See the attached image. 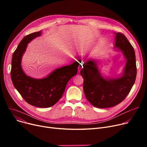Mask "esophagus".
Returning <instances> with one entry per match:
<instances>
[{
	"instance_id": "34e87169",
	"label": "esophagus",
	"mask_w": 147,
	"mask_h": 147,
	"mask_svg": "<svg viewBox=\"0 0 147 147\" xmlns=\"http://www.w3.org/2000/svg\"><path fill=\"white\" fill-rule=\"evenodd\" d=\"M79 71H80V68H79Z\"/></svg>"
}]
</instances>
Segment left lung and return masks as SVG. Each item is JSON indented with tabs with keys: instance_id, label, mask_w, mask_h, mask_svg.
I'll return each instance as SVG.
<instances>
[{
	"instance_id": "1",
	"label": "left lung",
	"mask_w": 147,
	"mask_h": 147,
	"mask_svg": "<svg viewBox=\"0 0 147 147\" xmlns=\"http://www.w3.org/2000/svg\"><path fill=\"white\" fill-rule=\"evenodd\" d=\"M114 34L115 51L121 52L126 59L121 75L113 78H104L99 70L98 59L93 58L84 62L80 71L86 99L92 105L100 109L114 107L122 102L129 94L136 79L134 49L124 34Z\"/></svg>"
}]
</instances>
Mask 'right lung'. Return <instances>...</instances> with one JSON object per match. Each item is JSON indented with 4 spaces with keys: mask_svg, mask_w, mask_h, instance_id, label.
Returning a JSON list of instances; mask_svg holds the SVG:
<instances>
[{
    "mask_svg": "<svg viewBox=\"0 0 147 147\" xmlns=\"http://www.w3.org/2000/svg\"><path fill=\"white\" fill-rule=\"evenodd\" d=\"M42 31L25 36L13 53L11 77L14 87L29 104L40 108L55 105L63 96L68 82L75 76L79 64L75 62L69 65L55 69L42 79L28 76L23 71L21 61L28 43L41 36Z\"/></svg>",
    "mask_w": 147,
    "mask_h": 147,
    "instance_id": "add662e5",
    "label": "right lung"
}]
</instances>
